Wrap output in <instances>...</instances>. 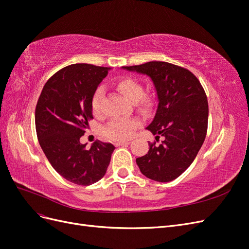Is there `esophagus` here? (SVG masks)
<instances>
[{
    "instance_id": "34e87169",
    "label": "esophagus",
    "mask_w": 249,
    "mask_h": 249,
    "mask_svg": "<svg viewBox=\"0 0 249 249\" xmlns=\"http://www.w3.org/2000/svg\"><path fill=\"white\" fill-rule=\"evenodd\" d=\"M114 144H115V146L127 145V144H130V142H129V141H117V142H115V143H114Z\"/></svg>"
}]
</instances>
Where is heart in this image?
I'll list each match as a JSON object with an SVG mask.
<instances>
[{"instance_id": "heart-1", "label": "heart", "mask_w": 249, "mask_h": 249, "mask_svg": "<svg viewBox=\"0 0 249 249\" xmlns=\"http://www.w3.org/2000/svg\"><path fill=\"white\" fill-rule=\"evenodd\" d=\"M115 87L127 101L136 104V106L143 111L147 110L152 105L150 97L143 95V87L136 80L123 78L115 83ZM101 102L102 90L97 89L91 99L93 113H99ZM138 126L139 120L136 118H114L103 127V133L105 136L112 140L124 141L130 139Z\"/></svg>"}]
</instances>
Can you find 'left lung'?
<instances>
[{
  "label": "left lung",
  "mask_w": 249,
  "mask_h": 249,
  "mask_svg": "<svg viewBox=\"0 0 249 249\" xmlns=\"http://www.w3.org/2000/svg\"><path fill=\"white\" fill-rule=\"evenodd\" d=\"M152 79L158 106L147 126L161 144L149 143L145 156L136 163L142 175L156 182L176 179L190 166L205 141L209 106L205 90L194 74L183 67L162 61L123 66Z\"/></svg>",
  "instance_id": "left-lung-1"
}]
</instances>
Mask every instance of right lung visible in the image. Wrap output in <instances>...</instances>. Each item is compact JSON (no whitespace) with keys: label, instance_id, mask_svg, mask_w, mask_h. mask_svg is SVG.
<instances>
[{"label":"right lung","instance_id":"add662e5","mask_svg":"<svg viewBox=\"0 0 249 249\" xmlns=\"http://www.w3.org/2000/svg\"><path fill=\"white\" fill-rule=\"evenodd\" d=\"M110 67L77 63L57 71L44 85L36 105L35 125L40 147L60 176L89 186L105 176L114 145L80 138L93 118L91 99Z\"/></svg>","mask_w":249,"mask_h":249}]
</instances>
